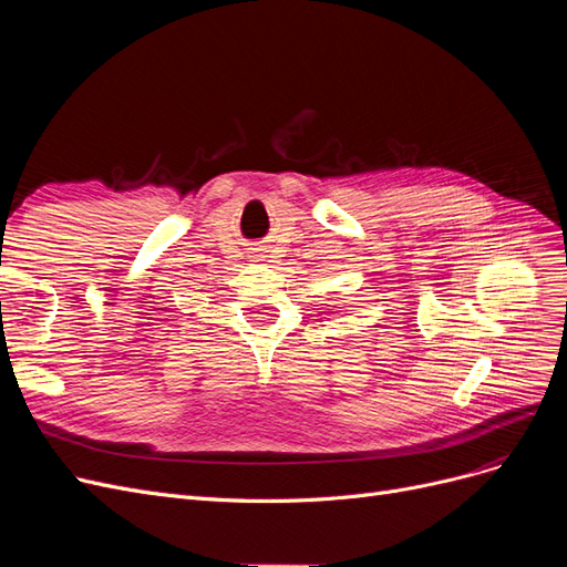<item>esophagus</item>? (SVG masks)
I'll list each match as a JSON object with an SVG mask.
<instances>
[{
    "mask_svg": "<svg viewBox=\"0 0 567 567\" xmlns=\"http://www.w3.org/2000/svg\"><path fill=\"white\" fill-rule=\"evenodd\" d=\"M257 257H260V255H257Z\"/></svg>",
    "mask_w": 567,
    "mask_h": 567,
    "instance_id": "obj_1",
    "label": "esophagus"
}]
</instances>
